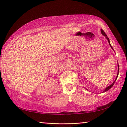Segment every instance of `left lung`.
<instances>
[{
	"mask_svg": "<svg viewBox=\"0 0 127 127\" xmlns=\"http://www.w3.org/2000/svg\"><path fill=\"white\" fill-rule=\"evenodd\" d=\"M101 33H102V34L103 35H104L105 37H106V38L107 39V40H108V42H109V45H110V46H111V47L113 49V48L112 47V46H111V44H110V40H109V37H107V36L106 35V34H105V33L104 32V31L102 30V29H101ZM114 50V49H113ZM118 73H119V66H118V74H117V77H116V79H115V81L113 82V83H112V84L111 85H110L109 86H108V87H106V88H105V91L103 92H106V91H108L109 89H110L113 86H114V83H115V81H116V79H117V77H118Z\"/></svg>",
	"mask_w": 127,
	"mask_h": 127,
	"instance_id": "left-lung-1",
	"label": "left lung"
}]
</instances>
